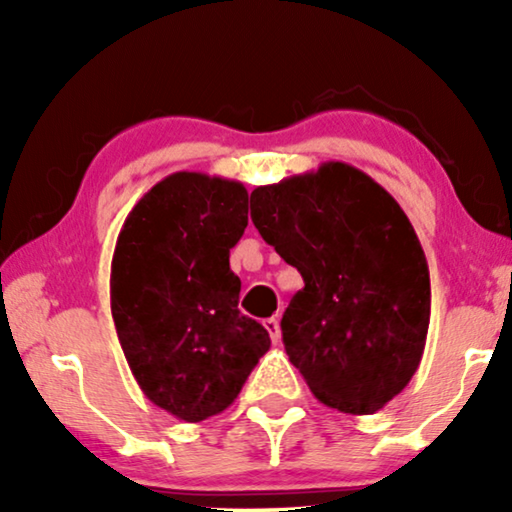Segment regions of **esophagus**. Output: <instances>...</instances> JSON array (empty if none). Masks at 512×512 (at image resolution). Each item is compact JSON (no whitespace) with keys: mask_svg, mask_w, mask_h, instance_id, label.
<instances>
[{"mask_svg":"<svg viewBox=\"0 0 512 512\" xmlns=\"http://www.w3.org/2000/svg\"><path fill=\"white\" fill-rule=\"evenodd\" d=\"M263 326L268 328V333H270V338H272V342H279V338H282V328H279V321L275 319V317H270V319H265L263 321Z\"/></svg>","mask_w":512,"mask_h":512,"instance_id":"obj_1","label":"esophagus"}]
</instances>
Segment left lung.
Instances as JSON below:
<instances>
[{"instance_id": "obj_1", "label": "left lung", "mask_w": 512, "mask_h": 512, "mask_svg": "<svg viewBox=\"0 0 512 512\" xmlns=\"http://www.w3.org/2000/svg\"><path fill=\"white\" fill-rule=\"evenodd\" d=\"M251 221L305 282L282 317L289 361L328 408L373 415L408 387L429 333V265L408 216L328 160L254 188Z\"/></svg>"}]
</instances>
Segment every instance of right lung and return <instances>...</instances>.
I'll list each match as a JSON object with an SVG mask.
<instances>
[{
  "label": "right lung",
  "mask_w": 512,
  "mask_h": 512,
  "mask_svg": "<svg viewBox=\"0 0 512 512\" xmlns=\"http://www.w3.org/2000/svg\"><path fill=\"white\" fill-rule=\"evenodd\" d=\"M240 181L174 172L132 207L111 261V317L139 389L184 422L235 401L270 335L237 310L230 249L247 228Z\"/></svg>",
  "instance_id": "obj_1"
}]
</instances>
